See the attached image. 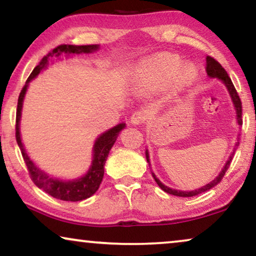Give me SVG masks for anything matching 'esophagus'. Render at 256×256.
<instances>
[{
    "label": "esophagus",
    "instance_id": "obj_1",
    "mask_svg": "<svg viewBox=\"0 0 256 256\" xmlns=\"http://www.w3.org/2000/svg\"><path fill=\"white\" fill-rule=\"evenodd\" d=\"M146 118H148V115H146V113L144 110H138V112H135V113L132 115L130 122L134 126H140V124H144L146 120Z\"/></svg>",
    "mask_w": 256,
    "mask_h": 256
}]
</instances>
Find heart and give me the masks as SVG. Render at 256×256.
<instances>
[{
  "label": "heart",
  "instance_id": "1",
  "mask_svg": "<svg viewBox=\"0 0 256 256\" xmlns=\"http://www.w3.org/2000/svg\"><path fill=\"white\" fill-rule=\"evenodd\" d=\"M180 57L170 54H160L146 59L138 68V82L150 90H160L169 85L180 68ZM194 76V66L188 65L178 72L176 85L182 86Z\"/></svg>",
  "mask_w": 256,
  "mask_h": 256
}]
</instances>
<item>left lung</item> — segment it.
Masks as SVG:
<instances>
[{
    "mask_svg": "<svg viewBox=\"0 0 256 256\" xmlns=\"http://www.w3.org/2000/svg\"><path fill=\"white\" fill-rule=\"evenodd\" d=\"M206 72H208V76H210V78L219 80V82H222L224 85H225L227 92H228L230 96V100H232V104H233V106H234V110H236V124H242V118H241V113H242V110H241L240 98H239V96H238L236 90V88H234V85H233L232 80H230L228 74H227V72L225 71V68H224L222 66L220 65L218 62L214 60V59H213V58L206 57ZM238 141H239V140H238ZM238 146H239V142H236V146H234L233 152H230L228 160H226L225 166H224V168L222 169V171H220V174H218V176H216L212 182H210V183L204 185V186H202V188H196V190H191V191L174 190V188H171L169 186H166V185H164L162 182H160L158 178L156 177V174H154L152 171V174L154 180H155V182L157 183V185H158V186L162 188L164 192H166V194L177 196V197H194V196L200 194H202V192H205V191L210 190V188H214L216 185L218 184L219 182L222 180L224 174H225L227 169H228L230 162H232L233 155H234V152H236ZM146 162L149 163V166H150V157H149L148 149L146 150Z\"/></svg>",
    "mask_w": 256,
    "mask_h": 256,
    "instance_id": "1",
    "label": "left lung"
}]
</instances>
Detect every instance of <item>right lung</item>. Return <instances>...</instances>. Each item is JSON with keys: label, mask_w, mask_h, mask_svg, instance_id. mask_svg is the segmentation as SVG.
Here are the masks:
<instances>
[{"label": "right lung", "mask_w": 256, "mask_h": 256, "mask_svg": "<svg viewBox=\"0 0 256 256\" xmlns=\"http://www.w3.org/2000/svg\"><path fill=\"white\" fill-rule=\"evenodd\" d=\"M99 48V45H82V46H78V45H59V46L54 48L50 54L45 56L40 64L34 68L18 96L16 113V141L20 149V152H22L28 170H29L31 180H34V183L38 188L46 192L48 194L52 196L54 198L60 199V200L80 202L90 198V196L96 194L104 178V163H106L108 154H110L112 146L116 141L120 132L122 129H124L126 124L122 122V124L114 126L113 128L108 129V130L104 132L102 134L98 136L92 149V162H90V166L86 174H84L80 177L73 178V180H62V178L50 176L44 170H42L40 168H38L34 160L30 158L26 148H24L22 138H20V118H22L23 101L31 80L36 78L42 71L46 70L50 62H54V59L56 60H60L62 56H65L66 59H68L73 57V56L90 54L98 51Z\"/></svg>", "instance_id": "1"}]
</instances>
